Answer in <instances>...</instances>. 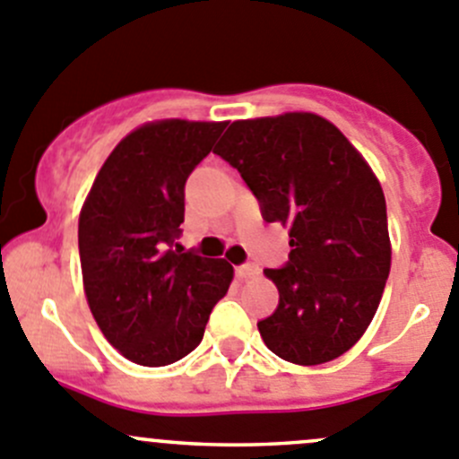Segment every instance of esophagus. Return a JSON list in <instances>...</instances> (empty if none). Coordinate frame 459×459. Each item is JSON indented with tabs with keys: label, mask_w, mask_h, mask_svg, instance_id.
Wrapping results in <instances>:
<instances>
[{
	"label": "esophagus",
	"mask_w": 459,
	"mask_h": 459,
	"mask_svg": "<svg viewBox=\"0 0 459 459\" xmlns=\"http://www.w3.org/2000/svg\"><path fill=\"white\" fill-rule=\"evenodd\" d=\"M235 275H238L239 280H251V277L259 275V266L257 264H242V266L235 268Z\"/></svg>",
	"instance_id": "esophagus-1"
}]
</instances>
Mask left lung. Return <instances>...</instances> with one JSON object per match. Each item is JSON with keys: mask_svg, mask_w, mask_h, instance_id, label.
Returning <instances> with one entry per match:
<instances>
[{"mask_svg": "<svg viewBox=\"0 0 459 459\" xmlns=\"http://www.w3.org/2000/svg\"><path fill=\"white\" fill-rule=\"evenodd\" d=\"M212 152L239 170L264 221L289 226V262L266 268L280 290L259 319L286 362H331L364 335L391 271L382 186L353 143L313 113L233 122Z\"/></svg>", "mask_w": 459, "mask_h": 459, "instance_id": "1", "label": "left lung"}]
</instances>
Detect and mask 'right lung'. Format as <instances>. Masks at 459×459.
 <instances>
[{"mask_svg":"<svg viewBox=\"0 0 459 459\" xmlns=\"http://www.w3.org/2000/svg\"><path fill=\"white\" fill-rule=\"evenodd\" d=\"M226 122L164 119L115 146L80 215L84 290L97 326L131 362L166 367L204 337L233 266L182 251L184 186Z\"/></svg>","mask_w":459,"mask_h":459,"instance_id":"1","label":"right lung"}]
</instances>
